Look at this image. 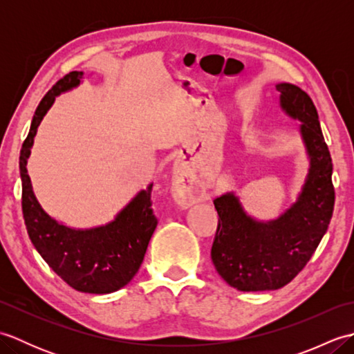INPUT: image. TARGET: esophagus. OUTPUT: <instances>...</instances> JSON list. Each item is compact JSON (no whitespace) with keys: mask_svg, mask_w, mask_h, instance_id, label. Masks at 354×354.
Listing matches in <instances>:
<instances>
[{"mask_svg":"<svg viewBox=\"0 0 354 354\" xmlns=\"http://www.w3.org/2000/svg\"><path fill=\"white\" fill-rule=\"evenodd\" d=\"M178 178H179V181L183 183V187L176 192V199H178L179 204L189 205V204H192V202H194L199 198V194L196 193V190H194L189 183H187V175H184L183 171L178 173Z\"/></svg>","mask_w":354,"mask_h":354,"instance_id":"34e87169","label":"esophagus"}]
</instances>
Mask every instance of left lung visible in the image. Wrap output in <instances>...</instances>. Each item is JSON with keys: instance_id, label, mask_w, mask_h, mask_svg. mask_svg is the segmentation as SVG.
<instances>
[{"instance_id": "1", "label": "left lung", "mask_w": 354, "mask_h": 354, "mask_svg": "<svg viewBox=\"0 0 354 354\" xmlns=\"http://www.w3.org/2000/svg\"><path fill=\"white\" fill-rule=\"evenodd\" d=\"M280 106L301 122L299 132L310 160L295 204L270 222L248 216L236 194L214 199L219 223L212 246L213 265L231 288L243 292L274 290L298 275L326 234L335 207L332 156L309 94L292 84H278Z\"/></svg>"}]
</instances>
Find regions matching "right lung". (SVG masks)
Here are the masks:
<instances>
[{"instance_id": "obj_1", "label": "right lung", "mask_w": 354, "mask_h": 354, "mask_svg": "<svg viewBox=\"0 0 354 354\" xmlns=\"http://www.w3.org/2000/svg\"><path fill=\"white\" fill-rule=\"evenodd\" d=\"M82 76V71L66 74L44 95L36 108L19 155L22 214L36 251L66 284L79 292L111 293L132 280L145 259L149 240L158 223L150 201L153 184L141 190L108 225L74 230L59 223L44 212L27 173V160L37 126L56 97L77 86Z\"/></svg>"}]
</instances>
